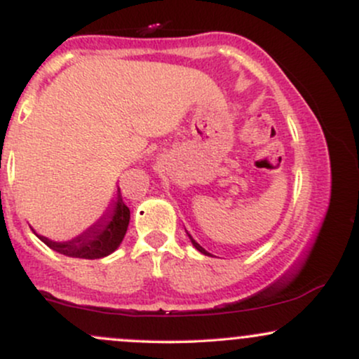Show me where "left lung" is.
<instances>
[{"instance_id":"1","label":"left lung","mask_w":359,"mask_h":359,"mask_svg":"<svg viewBox=\"0 0 359 359\" xmlns=\"http://www.w3.org/2000/svg\"><path fill=\"white\" fill-rule=\"evenodd\" d=\"M187 234H189V233H187ZM189 238H191L192 245H194V246H196V250H199V251H201V253H203V255H208V257H211V253H208V251H205V250L203 248V246H201V245H199V243H197L196 240H194V238L191 236V234H189Z\"/></svg>"}]
</instances>
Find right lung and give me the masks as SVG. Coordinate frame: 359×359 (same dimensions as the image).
Listing matches in <instances>:
<instances>
[{
	"label": "right lung",
	"instance_id": "right-lung-1",
	"mask_svg": "<svg viewBox=\"0 0 359 359\" xmlns=\"http://www.w3.org/2000/svg\"><path fill=\"white\" fill-rule=\"evenodd\" d=\"M128 224H130V209L123 201L121 192L116 194V201L111 204L108 212L102 214V217L96 224L90 226L84 233L76 236L71 241L57 243L48 240V238L35 234L42 240L48 248H52L57 253L65 255L72 258H84V259H96L108 257L118 248L119 243L125 238Z\"/></svg>",
	"mask_w": 359,
	"mask_h": 359
}]
</instances>
